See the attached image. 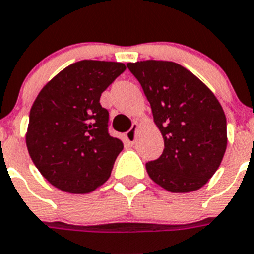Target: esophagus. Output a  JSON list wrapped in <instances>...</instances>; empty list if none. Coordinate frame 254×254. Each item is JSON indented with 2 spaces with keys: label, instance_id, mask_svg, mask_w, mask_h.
I'll return each instance as SVG.
<instances>
[{
  "label": "esophagus",
  "instance_id": "1",
  "mask_svg": "<svg viewBox=\"0 0 254 254\" xmlns=\"http://www.w3.org/2000/svg\"><path fill=\"white\" fill-rule=\"evenodd\" d=\"M137 130H138V123H133L131 129L127 131V135H125V138H127V140L129 142V143H134V142H135V139H137Z\"/></svg>",
  "mask_w": 254,
  "mask_h": 254
}]
</instances>
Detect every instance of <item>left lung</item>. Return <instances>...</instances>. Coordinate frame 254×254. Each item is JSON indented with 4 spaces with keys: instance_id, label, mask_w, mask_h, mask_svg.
I'll return each instance as SVG.
<instances>
[{
    "instance_id": "left-lung-1",
    "label": "left lung",
    "mask_w": 254,
    "mask_h": 254,
    "mask_svg": "<svg viewBox=\"0 0 254 254\" xmlns=\"http://www.w3.org/2000/svg\"><path fill=\"white\" fill-rule=\"evenodd\" d=\"M127 65L139 81L164 139L163 155L146 164L150 178L170 192L201 189L221 165L227 147L221 103L203 81L174 62Z\"/></svg>"
}]
</instances>
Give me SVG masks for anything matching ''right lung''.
I'll use <instances>...</instances> for the list:
<instances>
[{
    "label": "right lung",
    "mask_w": 254,
    "mask_h": 254,
    "mask_svg": "<svg viewBox=\"0 0 254 254\" xmlns=\"http://www.w3.org/2000/svg\"><path fill=\"white\" fill-rule=\"evenodd\" d=\"M125 69L117 62H76L51 78L32 104L27 148L58 190L87 193L110 178L124 144L108 134V111L99 99Z\"/></svg>",
    "instance_id": "obj_1"
}]
</instances>
